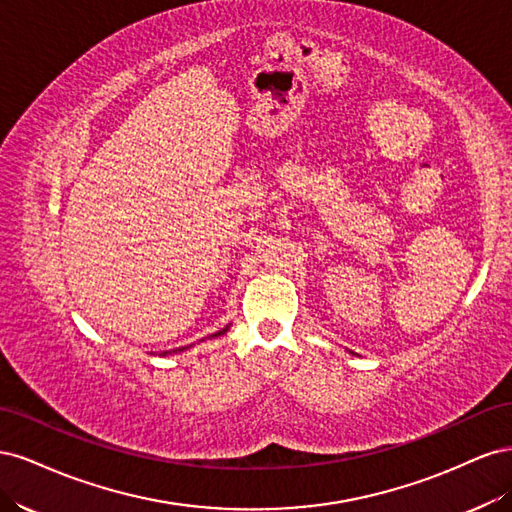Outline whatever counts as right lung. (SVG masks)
Segmentation results:
<instances>
[{
    "instance_id": "obj_1",
    "label": "right lung",
    "mask_w": 512,
    "mask_h": 512,
    "mask_svg": "<svg viewBox=\"0 0 512 512\" xmlns=\"http://www.w3.org/2000/svg\"><path fill=\"white\" fill-rule=\"evenodd\" d=\"M228 329H230V324H226V327H224L222 331H218V333H213V335H209V339H211V337H218V335H224V333H226ZM185 348H188V346H185ZM185 348H177V350H173V352H181V350H185ZM168 352H170V350H168ZM164 354H166V352H164Z\"/></svg>"
}]
</instances>
